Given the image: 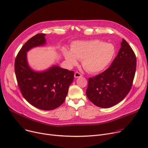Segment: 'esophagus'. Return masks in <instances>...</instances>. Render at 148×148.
I'll list each match as a JSON object with an SVG mask.
<instances>
[{
	"mask_svg": "<svg viewBox=\"0 0 148 148\" xmlns=\"http://www.w3.org/2000/svg\"><path fill=\"white\" fill-rule=\"evenodd\" d=\"M74 76H75V78H77V77H82V75L81 73H79V72H75V74H74Z\"/></svg>",
	"mask_w": 148,
	"mask_h": 148,
	"instance_id": "esophagus-1",
	"label": "esophagus"
}]
</instances>
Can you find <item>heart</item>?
Masks as SVG:
<instances>
[{
	"mask_svg": "<svg viewBox=\"0 0 148 148\" xmlns=\"http://www.w3.org/2000/svg\"><path fill=\"white\" fill-rule=\"evenodd\" d=\"M116 53L114 45L110 43L94 40L87 41H75L71 51L63 49V54L67 63L73 66L82 60V65L88 72L96 73L104 71L111 63Z\"/></svg>",
	"mask_w": 148,
	"mask_h": 148,
	"instance_id": "obj_1",
	"label": "heart"
}]
</instances>
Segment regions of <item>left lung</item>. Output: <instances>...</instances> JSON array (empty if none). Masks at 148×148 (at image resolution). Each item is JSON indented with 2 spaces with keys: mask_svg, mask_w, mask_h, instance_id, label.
I'll list each match as a JSON object with an SVG mask.
<instances>
[{
  "mask_svg": "<svg viewBox=\"0 0 148 148\" xmlns=\"http://www.w3.org/2000/svg\"><path fill=\"white\" fill-rule=\"evenodd\" d=\"M136 69V58L128 42L123 39L121 48L110 67L88 79V98L97 107H111L121 101L131 89Z\"/></svg>",
  "mask_w": 148,
  "mask_h": 148,
  "instance_id": "obj_1",
  "label": "left lung"
}]
</instances>
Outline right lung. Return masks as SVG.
Here are the masks:
<instances>
[{"mask_svg": "<svg viewBox=\"0 0 148 148\" xmlns=\"http://www.w3.org/2000/svg\"><path fill=\"white\" fill-rule=\"evenodd\" d=\"M45 36V34H38L22 47L15 61V72L22 96L28 103L42 110H51L64 103L74 72L56 64L42 71H36L29 66L27 52L46 44Z\"/></svg>", "mask_w": 148, "mask_h": 148, "instance_id": "right-lung-1", "label": "right lung"}]
</instances>
